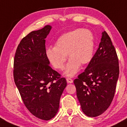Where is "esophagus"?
Masks as SVG:
<instances>
[{
  "label": "esophagus",
  "mask_w": 127,
  "mask_h": 127,
  "mask_svg": "<svg viewBox=\"0 0 127 127\" xmlns=\"http://www.w3.org/2000/svg\"><path fill=\"white\" fill-rule=\"evenodd\" d=\"M67 80V82L68 83H73V79L70 78H67L66 79Z\"/></svg>",
  "instance_id": "obj_1"
}]
</instances>
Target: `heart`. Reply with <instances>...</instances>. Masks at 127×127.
Wrapping results in <instances>:
<instances>
[{
	"label": "heart",
	"instance_id": "heart-1",
	"mask_svg": "<svg viewBox=\"0 0 127 127\" xmlns=\"http://www.w3.org/2000/svg\"><path fill=\"white\" fill-rule=\"evenodd\" d=\"M94 37L90 31L77 29L61 35L55 41L54 48L47 49V58L55 69L63 70L66 56L70 60L67 65L64 74L73 76L79 70V66L88 64L93 57Z\"/></svg>",
	"mask_w": 127,
	"mask_h": 127
}]
</instances>
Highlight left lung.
<instances>
[{
  "label": "left lung",
  "mask_w": 127,
  "mask_h": 127,
  "mask_svg": "<svg viewBox=\"0 0 127 127\" xmlns=\"http://www.w3.org/2000/svg\"><path fill=\"white\" fill-rule=\"evenodd\" d=\"M119 74L115 48L108 35L104 31L95 54L86 70L73 81L85 115L97 116L109 107L115 96Z\"/></svg>",
  "instance_id": "left-lung-1"
}]
</instances>
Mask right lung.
<instances>
[{
  "label": "right lung",
  "mask_w": 127,
  "mask_h": 127,
  "mask_svg": "<svg viewBox=\"0 0 127 127\" xmlns=\"http://www.w3.org/2000/svg\"><path fill=\"white\" fill-rule=\"evenodd\" d=\"M52 26L32 31L21 40L14 60V79L23 103L40 119L54 118L67 86L66 79L53 70L46 54L45 38Z\"/></svg>",
  "instance_id": "1"
}]
</instances>
